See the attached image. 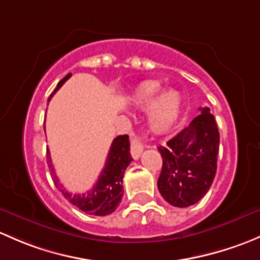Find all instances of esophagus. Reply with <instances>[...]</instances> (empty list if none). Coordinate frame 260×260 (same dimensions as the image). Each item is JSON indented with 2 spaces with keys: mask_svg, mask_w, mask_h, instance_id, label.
<instances>
[{
  "mask_svg": "<svg viewBox=\"0 0 260 260\" xmlns=\"http://www.w3.org/2000/svg\"><path fill=\"white\" fill-rule=\"evenodd\" d=\"M131 156H133V159L138 160L139 157H140L141 152H143L144 150V145L143 143H141V140L139 138H136V136H134L133 139H131Z\"/></svg>",
  "mask_w": 260,
  "mask_h": 260,
  "instance_id": "obj_1",
  "label": "esophagus"
}]
</instances>
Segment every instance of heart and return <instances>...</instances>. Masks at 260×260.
Here are the masks:
<instances>
[{"label":"heart","mask_w":260,"mask_h":260,"mask_svg":"<svg viewBox=\"0 0 260 260\" xmlns=\"http://www.w3.org/2000/svg\"><path fill=\"white\" fill-rule=\"evenodd\" d=\"M160 86L156 84H145L139 87L134 93V101L138 105L148 108L156 100L160 92ZM180 95L176 91L169 90L162 93L157 101L151 116V126L156 133H165L173 126L180 111Z\"/></svg>","instance_id":"heart-1"}]
</instances>
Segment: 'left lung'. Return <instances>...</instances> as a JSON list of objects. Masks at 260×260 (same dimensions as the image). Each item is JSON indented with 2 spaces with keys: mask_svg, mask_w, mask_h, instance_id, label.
<instances>
[{
  "mask_svg": "<svg viewBox=\"0 0 260 260\" xmlns=\"http://www.w3.org/2000/svg\"><path fill=\"white\" fill-rule=\"evenodd\" d=\"M200 111L189 126L157 148L162 157L157 189L173 207L186 208L199 202L215 178L218 126L209 108Z\"/></svg>",
  "mask_w": 260,
  "mask_h": 260,
  "instance_id": "left-lung-1",
  "label": "left lung"
}]
</instances>
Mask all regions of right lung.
Listing matches in <instances>:
<instances>
[{
	"label": "right lung",
	"mask_w": 260,
	"mask_h": 260,
	"mask_svg": "<svg viewBox=\"0 0 260 260\" xmlns=\"http://www.w3.org/2000/svg\"><path fill=\"white\" fill-rule=\"evenodd\" d=\"M71 74H68L60 82L57 84L53 93L56 92L69 79ZM52 93V95H53ZM50 96V99L52 98ZM49 99V100H50ZM133 160L130 155V141L127 135H119L112 141L110 150H109L106 164L99 176L95 185L86 192L82 194H72L63 188L62 184L60 183L58 178L56 176L55 169L51 162V157L49 151H47V164L52 174L53 183L55 186L61 191V194L68 199L72 205L79 208L80 210L85 211L90 215H109L114 213L116 208L119 207L120 200L122 197V178L126 168Z\"/></svg>",
	"instance_id": "1"
}]
</instances>
